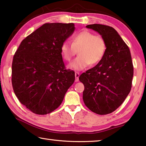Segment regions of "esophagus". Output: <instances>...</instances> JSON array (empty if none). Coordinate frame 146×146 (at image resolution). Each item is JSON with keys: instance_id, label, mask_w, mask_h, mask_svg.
Listing matches in <instances>:
<instances>
[{"instance_id": "34e87169", "label": "esophagus", "mask_w": 146, "mask_h": 146, "mask_svg": "<svg viewBox=\"0 0 146 146\" xmlns=\"http://www.w3.org/2000/svg\"><path fill=\"white\" fill-rule=\"evenodd\" d=\"M75 80L76 81H78V80H79V76H80V74H79V73H78V72H76L75 73Z\"/></svg>"}]
</instances>
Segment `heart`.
Instances as JSON below:
<instances>
[{
	"label": "heart",
	"instance_id": "1",
	"mask_svg": "<svg viewBox=\"0 0 146 146\" xmlns=\"http://www.w3.org/2000/svg\"><path fill=\"white\" fill-rule=\"evenodd\" d=\"M106 44L102 36L95 35L89 31H81L72 38V44L64 41L61 46L63 58L70 61L77 53L79 55L71 62L69 68L75 71H81L90 64H97L105 55Z\"/></svg>",
	"mask_w": 146,
	"mask_h": 146
}]
</instances>
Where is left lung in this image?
Listing matches in <instances>:
<instances>
[{"instance_id":"obj_1","label":"left lung","mask_w":146,"mask_h":146,"mask_svg":"<svg viewBox=\"0 0 146 146\" xmlns=\"http://www.w3.org/2000/svg\"><path fill=\"white\" fill-rule=\"evenodd\" d=\"M86 28L98 32L105 40L102 60L79 76L84 85L85 105L98 115H107L122 104L132 85L133 66L129 49L112 27L90 24Z\"/></svg>"}]
</instances>
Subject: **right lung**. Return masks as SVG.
Returning <instances> with one entry per match:
<instances>
[{
	"mask_svg": "<svg viewBox=\"0 0 146 146\" xmlns=\"http://www.w3.org/2000/svg\"><path fill=\"white\" fill-rule=\"evenodd\" d=\"M73 23H46L21 42L12 63V86L19 100L37 115H46L62 102L75 81L66 70L61 46L75 31Z\"/></svg>",
	"mask_w": 146,
	"mask_h": 146,
	"instance_id": "obj_1",
	"label": "right lung"
}]
</instances>
